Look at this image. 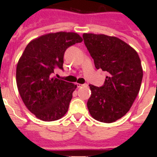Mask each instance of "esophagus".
Listing matches in <instances>:
<instances>
[{
  "label": "esophagus",
  "mask_w": 157,
  "mask_h": 157,
  "mask_svg": "<svg viewBox=\"0 0 157 157\" xmlns=\"http://www.w3.org/2000/svg\"><path fill=\"white\" fill-rule=\"evenodd\" d=\"M76 85H77V86L79 88V87L82 86H86V84H79V83H76Z\"/></svg>",
  "instance_id": "esophagus-1"
}]
</instances>
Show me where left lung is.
<instances>
[{
    "label": "left lung",
    "mask_w": 157,
    "mask_h": 157,
    "mask_svg": "<svg viewBox=\"0 0 157 157\" xmlns=\"http://www.w3.org/2000/svg\"><path fill=\"white\" fill-rule=\"evenodd\" d=\"M82 37L96 68L108 72L102 86L89 85L87 108L96 120L113 123L127 114L139 93L141 59L132 47L116 37L83 34Z\"/></svg>",
    "instance_id": "8db88e82"
}]
</instances>
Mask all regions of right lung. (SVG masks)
<instances>
[{"mask_svg": "<svg viewBox=\"0 0 157 157\" xmlns=\"http://www.w3.org/2000/svg\"><path fill=\"white\" fill-rule=\"evenodd\" d=\"M82 38L74 32L44 34L27 45L16 67L19 95L29 111L43 121H55L68 110L74 83L52 77L56 68L63 70L66 49Z\"/></svg>", "mask_w": 157, "mask_h": 157, "instance_id": "add662e5", "label": "right lung"}]
</instances>
